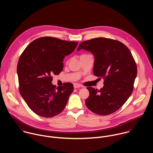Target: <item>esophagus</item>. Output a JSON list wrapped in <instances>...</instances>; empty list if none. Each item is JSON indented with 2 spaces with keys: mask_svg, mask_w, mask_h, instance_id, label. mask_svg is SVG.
<instances>
[{
  "mask_svg": "<svg viewBox=\"0 0 153 153\" xmlns=\"http://www.w3.org/2000/svg\"><path fill=\"white\" fill-rule=\"evenodd\" d=\"M81 85L79 84V83H74V88H80V87H81Z\"/></svg>",
  "mask_w": 153,
  "mask_h": 153,
  "instance_id": "obj_1",
  "label": "esophagus"
}]
</instances>
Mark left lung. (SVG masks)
<instances>
[{
    "instance_id": "obj_1",
    "label": "left lung",
    "mask_w": 153,
    "mask_h": 153,
    "mask_svg": "<svg viewBox=\"0 0 153 153\" xmlns=\"http://www.w3.org/2000/svg\"><path fill=\"white\" fill-rule=\"evenodd\" d=\"M81 49L93 54L94 74L104 79V86L100 90L87 87L90 95L86 106L99 115L116 112L133 90L137 66L131 53L122 42L104 37L82 42L77 50Z\"/></svg>"
}]
</instances>
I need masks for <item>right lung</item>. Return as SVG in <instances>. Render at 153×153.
<instances>
[{
	"label": "right lung",
	"mask_w": 153,
	"mask_h": 153,
	"mask_svg": "<svg viewBox=\"0 0 153 153\" xmlns=\"http://www.w3.org/2000/svg\"><path fill=\"white\" fill-rule=\"evenodd\" d=\"M77 44L43 37L31 42L21 54L17 67L20 93L38 116L52 117L64 110L74 86L67 82L56 88L51 83V75L63 70L64 57L73 52Z\"/></svg>",
	"instance_id": "1"
}]
</instances>
